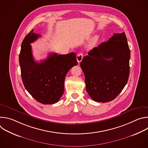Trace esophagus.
<instances>
[{
  "instance_id": "obj_1",
  "label": "esophagus",
  "mask_w": 148,
  "mask_h": 148,
  "mask_svg": "<svg viewBox=\"0 0 148 148\" xmlns=\"http://www.w3.org/2000/svg\"><path fill=\"white\" fill-rule=\"evenodd\" d=\"M82 58H83V54L82 53H78L77 56V61L78 63H79L82 60Z\"/></svg>"
}]
</instances>
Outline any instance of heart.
<instances>
[{
  "mask_svg": "<svg viewBox=\"0 0 148 148\" xmlns=\"http://www.w3.org/2000/svg\"><path fill=\"white\" fill-rule=\"evenodd\" d=\"M98 39H99V37H98V36H95L94 37H93L92 39L91 40V42H90V46H94V45L97 43V41H98Z\"/></svg>",
  "mask_w": 148,
  "mask_h": 148,
  "instance_id": "1",
  "label": "heart"
}]
</instances>
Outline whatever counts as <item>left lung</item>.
<instances>
[{
  "label": "left lung",
  "instance_id": "1",
  "mask_svg": "<svg viewBox=\"0 0 148 148\" xmlns=\"http://www.w3.org/2000/svg\"><path fill=\"white\" fill-rule=\"evenodd\" d=\"M130 53L123 32L115 33L84 57L80 66L85 75L87 92L93 100L109 102L122 91L130 75Z\"/></svg>",
  "mask_w": 148,
  "mask_h": 148
}]
</instances>
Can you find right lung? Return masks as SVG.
Instances as JSON below:
<instances>
[{
	"label": "right lung",
	"mask_w": 148,
	"mask_h": 148,
	"mask_svg": "<svg viewBox=\"0 0 148 148\" xmlns=\"http://www.w3.org/2000/svg\"><path fill=\"white\" fill-rule=\"evenodd\" d=\"M40 37V34L32 30L22 41L19 54L21 75L25 88L36 101L43 104H53L64 92L67 73L78 64L76 54L51 53L47 59L36 62L30 43Z\"/></svg>",
	"instance_id": "add662e5"
}]
</instances>
